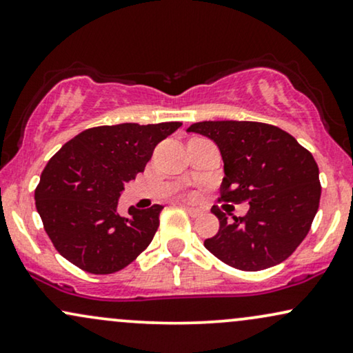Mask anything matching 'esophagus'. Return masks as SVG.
Listing matches in <instances>:
<instances>
[{"instance_id": "1", "label": "esophagus", "mask_w": 353, "mask_h": 353, "mask_svg": "<svg viewBox=\"0 0 353 353\" xmlns=\"http://www.w3.org/2000/svg\"><path fill=\"white\" fill-rule=\"evenodd\" d=\"M181 208H183V210L193 217H196V216L203 214V212H204V210H201V208H193V206H190V204H185V203L181 204Z\"/></svg>"}]
</instances>
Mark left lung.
Returning a JSON list of instances; mask_svg holds the SVG:
<instances>
[{
  "label": "left lung",
  "mask_w": 353,
  "mask_h": 353,
  "mask_svg": "<svg viewBox=\"0 0 353 353\" xmlns=\"http://www.w3.org/2000/svg\"><path fill=\"white\" fill-rule=\"evenodd\" d=\"M188 132L203 134L219 147L224 178L219 201L249 203L243 217L212 214L219 230L204 247L221 262L243 272L281 263L310 232L321 199L314 157L291 134L254 121H203Z\"/></svg>",
  "instance_id": "1"
}]
</instances>
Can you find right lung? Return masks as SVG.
Segmentation results:
<instances>
[{"instance_id":"right-lung-1","label":"right lung","mask_w":353,"mask_h":353,"mask_svg":"<svg viewBox=\"0 0 353 353\" xmlns=\"http://www.w3.org/2000/svg\"><path fill=\"white\" fill-rule=\"evenodd\" d=\"M181 123H124L86 129L68 141L43 168L36 208L63 259L94 275L128 267L149 247L163 206L129 208L117 214L124 183L143 172L157 143Z\"/></svg>"}]
</instances>
